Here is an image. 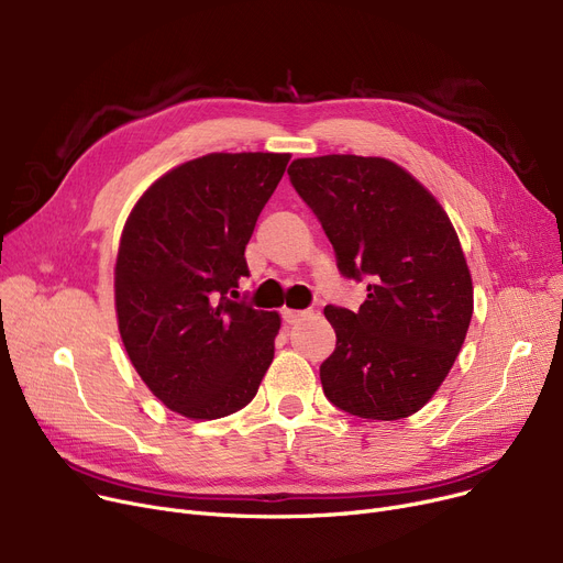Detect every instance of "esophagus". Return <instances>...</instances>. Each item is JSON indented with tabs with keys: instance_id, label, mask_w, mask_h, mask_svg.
I'll use <instances>...</instances> for the list:
<instances>
[{
	"instance_id": "1",
	"label": "esophagus",
	"mask_w": 563,
	"mask_h": 563,
	"mask_svg": "<svg viewBox=\"0 0 563 563\" xmlns=\"http://www.w3.org/2000/svg\"><path fill=\"white\" fill-rule=\"evenodd\" d=\"M308 317H312V310H291V308H285V310H283V319H285L287 323H297V321L308 319Z\"/></svg>"
}]
</instances>
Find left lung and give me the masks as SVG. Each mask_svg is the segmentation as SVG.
Segmentation results:
<instances>
[{"label":"left lung","instance_id":"1","mask_svg":"<svg viewBox=\"0 0 563 563\" xmlns=\"http://www.w3.org/2000/svg\"><path fill=\"white\" fill-rule=\"evenodd\" d=\"M287 173L327 230L340 272L369 278L356 312L323 310L338 338L319 367L323 395L367 420L412 416L448 378L475 310L448 212L386 157H301Z\"/></svg>","mask_w":563,"mask_h":563}]
</instances>
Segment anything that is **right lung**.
<instances>
[{
    "label": "right lung",
    "mask_w": 563,
    "mask_h": 563,
    "mask_svg": "<svg viewBox=\"0 0 563 563\" xmlns=\"http://www.w3.org/2000/svg\"><path fill=\"white\" fill-rule=\"evenodd\" d=\"M289 153H210L164 173L123 225L113 266L128 356L166 408L219 420L244 408L274 361L280 314L230 301L246 244Z\"/></svg>",
    "instance_id": "add662e5"
}]
</instances>
